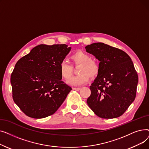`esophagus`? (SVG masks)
Returning a JSON list of instances; mask_svg holds the SVG:
<instances>
[{
    "label": "esophagus",
    "instance_id": "34e87169",
    "mask_svg": "<svg viewBox=\"0 0 149 149\" xmlns=\"http://www.w3.org/2000/svg\"><path fill=\"white\" fill-rule=\"evenodd\" d=\"M73 89L75 91H79L80 90V88H74Z\"/></svg>",
    "mask_w": 149,
    "mask_h": 149
}]
</instances>
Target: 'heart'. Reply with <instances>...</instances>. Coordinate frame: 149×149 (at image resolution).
I'll list each match as a JSON object with an SVG mask.
<instances>
[{"label":"heart","instance_id":"1","mask_svg":"<svg viewBox=\"0 0 149 149\" xmlns=\"http://www.w3.org/2000/svg\"><path fill=\"white\" fill-rule=\"evenodd\" d=\"M72 62V66L80 67L78 69L77 73L79 74L68 79L71 77L73 72L72 66L65 61L60 63L59 66V72L61 77L64 80H68L67 83L71 86H79L87 83L90 78L95 77L100 70L98 62L92 60L90 55L83 51H78L70 57Z\"/></svg>","mask_w":149,"mask_h":149}]
</instances>
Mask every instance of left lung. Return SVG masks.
Segmentation results:
<instances>
[{"mask_svg": "<svg viewBox=\"0 0 149 149\" xmlns=\"http://www.w3.org/2000/svg\"><path fill=\"white\" fill-rule=\"evenodd\" d=\"M85 48L100 61L99 72L90 86L88 106L100 118L120 116L136 97L138 77L134 63L124 51L103 43Z\"/></svg>", "mask_w": 149, "mask_h": 149, "instance_id": "1", "label": "left lung"}]
</instances>
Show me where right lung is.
I'll return each mask as SVG.
<instances>
[{"instance_id": "right-lung-1", "label": "right lung", "mask_w": 149, "mask_h": 149, "mask_svg": "<svg viewBox=\"0 0 149 149\" xmlns=\"http://www.w3.org/2000/svg\"><path fill=\"white\" fill-rule=\"evenodd\" d=\"M70 49L65 44L40 45L16 63L11 75L13 98L25 115L43 118L63 103L72 88L61 81L59 66Z\"/></svg>"}]
</instances>
